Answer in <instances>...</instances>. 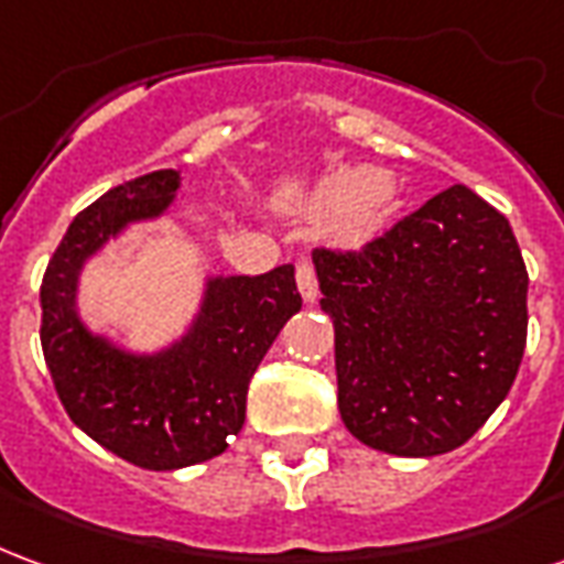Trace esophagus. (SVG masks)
I'll return each instance as SVG.
<instances>
[{
    "label": "esophagus",
    "instance_id": "34e87169",
    "mask_svg": "<svg viewBox=\"0 0 564 564\" xmlns=\"http://www.w3.org/2000/svg\"><path fill=\"white\" fill-rule=\"evenodd\" d=\"M295 283H299V293H302L305 302H314V299H317V271H314V265H311L307 259H302V262L295 265Z\"/></svg>",
    "mask_w": 564,
    "mask_h": 564
}]
</instances>
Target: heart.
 <instances>
[{
	"label": "heart",
	"instance_id": "heart-1",
	"mask_svg": "<svg viewBox=\"0 0 564 564\" xmlns=\"http://www.w3.org/2000/svg\"><path fill=\"white\" fill-rule=\"evenodd\" d=\"M387 196V181L375 172H350L319 189V202L332 208V229L338 235H359L378 217Z\"/></svg>",
	"mask_w": 564,
	"mask_h": 564
}]
</instances>
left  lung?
I'll list each match as a JSON object with an SVG mask.
<instances>
[{
	"label": "left lung",
	"instance_id": "8db88e82",
	"mask_svg": "<svg viewBox=\"0 0 564 564\" xmlns=\"http://www.w3.org/2000/svg\"><path fill=\"white\" fill-rule=\"evenodd\" d=\"M338 411L392 456L462 447L513 387L529 271L505 214L449 186L359 250H314Z\"/></svg>",
	"mask_w": 564,
	"mask_h": 564
}]
</instances>
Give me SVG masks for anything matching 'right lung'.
<instances>
[{"label": "right lung", "mask_w": 564, "mask_h": 564, "mask_svg": "<svg viewBox=\"0 0 564 564\" xmlns=\"http://www.w3.org/2000/svg\"><path fill=\"white\" fill-rule=\"evenodd\" d=\"M181 186L174 169L108 189L72 220L42 281V350L54 390L93 441L150 471L214 459L241 432L247 387L278 332L302 307L293 265L214 278L193 329L153 356L96 338L75 311L84 259L127 223L156 217Z\"/></svg>", "instance_id": "add662e5"}]
</instances>
